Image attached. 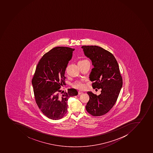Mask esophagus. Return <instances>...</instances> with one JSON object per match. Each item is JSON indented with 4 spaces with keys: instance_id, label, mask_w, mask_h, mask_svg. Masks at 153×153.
<instances>
[{
    "instance_id": "1",
    "label": "esophagus",
    "mask_w": 153,
    "mask_h": 153,
    "mask_svg": "<svg viewBox=\"0 0 153 153\" xmlns=\"http://www.w3.org/2000/svg\"><path fill=\"white\" fill-rule=\"evenodd\" d=\"M83 91H78V94H83Z\"/></svg>"
}]
</instances>
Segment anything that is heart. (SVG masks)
I'll return each mask as SVG.
<instances>
[{
    "instance_id": "1",
    "label": "heart",
    "mask_w": 153,
    "mask_h": 153,
    "mask_svg": "<svg viewBox=\"0 0 153 153\" xmlns=\"http://www.w3.org/2000/svg\"><path fill=\"white\" fill-rule=\"evenodd\" d=\"M88 60H87V59H84V60L79 61L78 63H82V62H88ZM73 86H74L75 88H77V89H82V88H84L85 84L83 82L78 81L75 83Z\"/></svg>"
}]
</instances>
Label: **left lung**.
Segmentation results:
<instances>
[{"mask_svg": "<svg viewBox=\"0 0 153 153\" xmlns=\"http://www.w3.org/2000/svg\"><path fill=\"white\" fill-rule=\"evenodd\" d=\"M85 55L94 66L90 73L94 88H101L100 95L88 91L90 100L85 109L94 116L108 112L116 102L123 85V79L118 62L112 53L97 46H83Z\"/></svg>", "mask_w": 153, "mask_h": 153, "instance_id": "left-lung-1", "label": "left lung"}]
</instances>
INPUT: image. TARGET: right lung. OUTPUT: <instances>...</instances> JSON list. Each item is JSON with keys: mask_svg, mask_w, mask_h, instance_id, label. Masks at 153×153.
Returning a JSON list of instances; mask_svg holds the SVG:
<instances>
[{"mask_svg": "<svg viewBox=\"0 0 153 153\" xmlns=\"http://www.w3.org/2000/svg\"><path fill=\"white\" fill-rule=\"evenodd\" d=\"M74 49L56 47L45 53L37 65L32 79L35 101L46 116L60 119L68 111V99L78 94L74 88L67 92L60 88L65 85V71Z\"/></svg>", "mask_w": 153, "mask_h": 153, "instance_id": "1", "label": "right lung"}]
</instances>
